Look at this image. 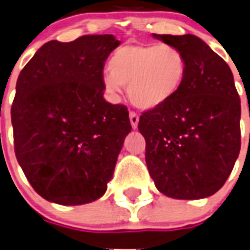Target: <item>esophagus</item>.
Instances as JSON below:
<instances>
[{"label":"esophagus","instance_id":"34e87169","mask_svg":"<svg viewBox=\"0 0 250 250\" xmlns=\"http://www.w3.org/2000/svg\"><path fill=\"white\" fill-rule=\"evenodd\" d=\"M129 121H131L132 128H137V125H139V115L136 114L135 111H131V113H129Z\"/></svg>","mask_w":250,"mask_h":250}]
</instances>
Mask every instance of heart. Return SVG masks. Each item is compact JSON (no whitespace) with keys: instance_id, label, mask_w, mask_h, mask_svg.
Segmentation results:
<instances>
[{"instance_id":"b5f03b06","label":"heart","mask_w":250,"mask_h":250,"mask_svg":"<svg viewBox=\"0 0 250 250\" xmlns=\"http://www.w3.org/2000/svg\"><path fill=\"white\" fill-rule=\"evenodd\" d=\"M105 74V88L118 95L127 86L131 103L143 110L163 106L173 99L188 76V60L174 46L128 43L111 54Z\"/></svg>"}]
</instances>
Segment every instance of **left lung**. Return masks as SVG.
Here are the masks:
<instances>
[{
	"mask_svg": "<svg viewBox=\"0 0 250 250\" xmlns=\"http://www.w3.org/2000/svg\"><path fill=\"white\" fill-rule=\"evenodd\" d=\"M153 37L184 52L188 76L169 103L140 117L146 166L164 195L207 198L224 186L240 151L241 106L234 76L196 36Z\"/></svg>",
	"mask_w": 250,
	"mask_h": 250,
	"instance_id": "1",
	"label": "left lung"
}]
</instances>
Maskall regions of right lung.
<instances>
[{
    "label": "right lung",
    "mask_w": 250,
    "mask_h": 250,
    "mask_svg": "<svg viewBox=\"0 0 250 250\" xmlns=\"http://www.w3.org/2000/svg\"><path fill=\"white\" fill-rule=\"evenodd\" d=\"M111 34L50 41L20 72L11 106L16 159L37 194L62 206L104 195L131 132L127 106L104 99Z\"/></svg>",
    "instance_id": "obj_1"
}]
</instances>
